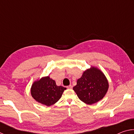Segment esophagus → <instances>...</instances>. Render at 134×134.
<instances>
[{
  "label": "esophagus",
  "mask_w": 134,
  "mask_h": 134,
  "mask_svg": "<svg viewBox=\"0 0 134 134\" xmlns=\"http://www.w3.org/2000/svg\"><path fill=\"white\" fill-rule=\"evenodd\" d=\"M67 87V89H72V86L71 85H69V86H68Z\"/></svg>",
  "instance_id": "obj_1"
}]
</instances>
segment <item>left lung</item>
<instances>
[{
    "label": "left lung",
    "instance_id": "obj_1",
    "mask_svg": "<svg viewBox=\"0 0 134 134\" xmlns=\"http://www.w3.org/2000/svg\"><path fill=\"white\" fill-rule=\"evenodd\" d=\"M108 88V81L103 72L97 67H91L83 72L73 90L80 100L92 105L103 98Z\"/></svg>",
    "mask_w": 134,
    "mask_h": 134
}]
</instances>
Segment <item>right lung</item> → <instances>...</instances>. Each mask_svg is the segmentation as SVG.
<instances>
[{
	"mask_svg": "<svg viewBox=\"0 0 134 134\" xmlns=\"http://www.w3.org/2000/svg\"><path fill=\"white\" fill-rule=\"evenodd\" d=\"M65 89L62 86H57L55 80L47 76L34 82L31 93L38 102L49 106L59 100Z\"/></svg>",
	"mask_w": 134,
	"mask_h": 134,
	"instance_id": "1",
	"label": "right lung"
}]
</instances>
